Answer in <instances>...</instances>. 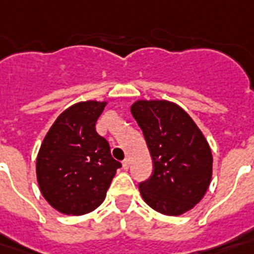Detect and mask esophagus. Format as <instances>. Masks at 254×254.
<instances>
[{"label":"esophagus","instance_id":"esophagus-1","mask_svg":"<svg viewBox=\"0 0 254 254\" xmlns=\"http://www.w3.org/2000/svg\"><path fill=\"white\" fill-rule=\"evenodd\" d=\"M122 166H123V168H125V170H128L129 159H125V160H123V163H122Z\"/></svg>","mask_w":254,"mask_h":254}]
</instances>
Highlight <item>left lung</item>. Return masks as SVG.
<instances>
[{
    "label": "left lung",
    "mask_w": 254,
    "mask_h": 254,
    "mask_svg": "<svg viewBox=\"0 0 254 254\" xmlns=\"http://www.w3.org/2000/svg\"><path fill=\"white\" fill-rule=\"evenodd\" d=\"M131 114L144 133L154 172L139 190L147 205L180 216L200 202L212 180L211 147L193 119L174 102H133Z\"/></svg>",
    "instance_id": "8db88e82"
}]
</instances>
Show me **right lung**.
Wrapping results in <instances>:
<instances>
[{"label": "right lung", "instance_id": "1", "mask_svg": "<svg viewBox=\"0 0 254 254\" xmlns=\"http://www.w3.org/2000/svg\"><path fill=\"white\" fill-rule=\"evenodd\" d=\"M107 102L84 100L57 118L37 155L39 190L64 215L82 216L95 211L106 198L122 164L111 156L95 123Z\"/></svg>", "mask_w": 254, "mask_h": 254}]
</instances>
